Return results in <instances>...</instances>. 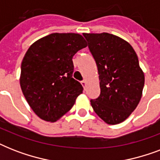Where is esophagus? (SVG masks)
<instances>
[{
	"label": "esophagus",
	"instance_id": "1",
	"mask_svg": "<svg viewBox=\"0 0 160 160\" xmlns=\"http://www.w3.org/2000/svg\"><path fill=\"white\" fill-rule=\"evenodd\" d=\"M86 83H87L86 80H84L83 81H81V85H82L84 90H85V87H86Z\"/></svg>",
	"mask_w": 160,
	"mask_h": 160
}]
</instances>
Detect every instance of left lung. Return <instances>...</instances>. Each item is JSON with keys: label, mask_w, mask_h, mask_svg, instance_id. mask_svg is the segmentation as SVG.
<instances>
[{"label": "left lung", "mask_w": 160, "mask_h": 160, "mask_svg": "<svg viewBox=\"0 0 160 160\" xmlns=\"http://www.w3.org/2000/svg\"><path fill=\"white\" fill-rule=\"evenodd\" d=\"M97 65L100 95L90 100L108 124L124 121L141 100L144 75L130 44L109 33H84Z\"/></svg>", "instance_id": "1"}]
</instances>
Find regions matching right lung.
Segmentation results:
<instances>
[{
    "label": "right lung",
    "instance_id": "1",
    "mask_svg": "<svg viewBox=\"0 0 160 160\" xmlns=\"http://www.w3.org/2000/svg\"><path fill=\"white\" fill-rule=\"evenodd\" d=\"M87 46L81 35L53 33L35 41L21 62L20 85L34 113L55 122L67 113L83 93L72 78V58Z\"/></svg>",
    "mask_w": 160,
    "mask_h": 160
}]
</instances>
